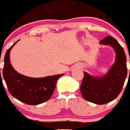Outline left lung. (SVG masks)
Listing matches in <instances>:
<instances>
[{
    "label": "left lung",
    "mask_w": 130,
    "mask_h": 130,
    "mask_svg": "<svg viewBox=\"0 0 130 130\" xmlns=\"http://www.w3.org/2000/svg\"><path fill=\"white\" fill-rule=\"evenodd\" d=\"M100 43L111 45L114 49L115 62L109 72L102 77H93L83 72L84 77L80 90L85 100L103 105L114 100L121 92L127 76V66L123 48L114 38L108 36L101 40Z\"/></svg>",
    "instance_id": "left-lung-1"
}]
</instances>
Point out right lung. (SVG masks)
Returning a JSON list of instances; mask_svg holds the SVG:
<instances>
[{
    "mask_svg": "<svg viewBox=\"0 0 130 130\" xmlns=\"http://www.w3.org/2000/svg\"><path fill=\"white\" fill-rule=\"evenodd\" d=\"M16 43L7 50L4 57L3 77L9 92L15 98L28 105L44 103L51 97L57 80L64 73L45 77L32 78L16 72L10 60V51Z\"/></svg>",
    "mask_w": 130,
    "mask_h": 130,
    "instance_id": "obj_1",
    "label": "right lung"
}]
</instances>
